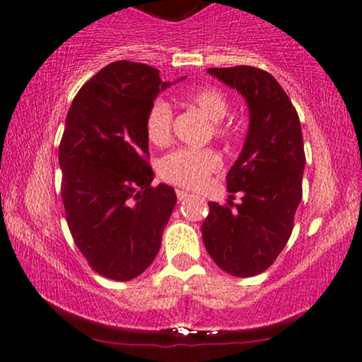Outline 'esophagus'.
I'll return each instance as SVG.
<instances>
[{"instance_id":"esophagus-1","label":"esophagus","mask_w":362,"mask_h":362,"mask_svg":"<svg viewBox=\"0 0 362 362\" xmlns=\"http://www.w3.org/2000/svg\"><path fill=\"white\" fill-rule=\"evenodd\" d=\"M190 197V194L189 192H185V190H177V199L180 200V202H184V200H187Z\"/></svg>"}]
</instances>
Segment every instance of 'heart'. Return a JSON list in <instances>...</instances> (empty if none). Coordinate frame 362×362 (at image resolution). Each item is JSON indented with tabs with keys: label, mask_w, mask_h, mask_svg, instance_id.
I'll return each mask as SVG.
<instances>
[{
	"label": "heart",
	"mask_w": 362,
	"mask_h": 362,
	"mask_svg": "<svg viewBox=\"0 0 362 362\" xmlns=\"http://www.w3.org/2000/svg\"><path fill=\"white\" fill-rule=\"evenodd\" d=\"M189 102L200 110L212 122V134L221 140L230 139L234 130L223 118L228 115L230 103L226 93L214 86L197 90L189 97ZM173 110L165 98H155L145 117V130L148 140L155 145L168 144L172 135ZM221 168V158L210 148H178L160 160V177L168 184L199 189L205 180Z\"/></svg>",
	"instance_id": "obj_1"
}]
</instances>
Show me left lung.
<instances>
[{"label": "left lung", "instance_id": "1", "mask_svg": "<svg viewBox=\"0 0 362 362\" xmlns=\"http://www.w3.org/2000/svg\"><path fill=\"white\" fill-rule=\"evenodd\" d=\"M207 71L245 98L250 122L239 158L227 173L230 199L240 192L242 202H209L204 244L222 271L257 276L286 247L303 200L305 155L299 115L271 73L244 65Z\"/></svg>", "mask_w": 362, "mask_h": 362}]
</instances>
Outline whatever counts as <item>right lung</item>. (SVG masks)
<instances>
[{
    "mask_svg": "<svg viewBox=\"0 0 362 362\" xmlns=\"http://www.w3.org/2000/svg\"><path fill=\"white\" fill-rule=\"evenodd\" d=\"M167 86L153 66L120 59L86 81L68 110L58 148L68 228L90 267L113 281H132L153 262L177 204L172 187H152L145 130Z\"/></svg>",
    "mask_w": 362,
    "mask_h": 362,
    "instance_id": "add662e5",
    "label": "right lung"
}]
</instances>
